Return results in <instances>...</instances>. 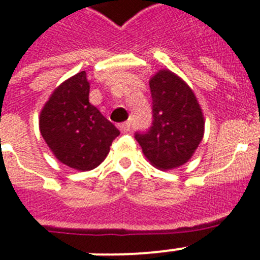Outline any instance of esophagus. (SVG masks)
<instances>
[{"mask_svg": "<svg viewBox=\"0 0 260 260\" xmlns=\"http://www.w3.org/2000/svg\"><path fill=\"white\" fill-rule=\"evenodd\" d=\"M117 126H119V129L121 131V132L125 134V132H128V131L131 129V123L129 121H124V123H120Z\"/></svg>", "mask_w": 260, "mask_h": 260, "instance_id": "34e87169", "label": "esophagus"}]
</instances>
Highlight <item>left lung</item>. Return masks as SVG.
<instances>
[{
    "mask_svg": "<svg viewBox=\"0 0 260 260\" xmlns=\"http://www.w3.org/2000/svg\"><path fill=\"white\" fill-rule=\"evenodd\" d=\"M153 121L148 132H136L143 153L161 171L187 163L204 135V117L193 90L184 80L161 69L149 80Z\"/></svg>",
    "mask_w": 260,
    "mask_h": 260,
    "instance_id": "obj_1",
    "label": "left lung"
}]
</instances>
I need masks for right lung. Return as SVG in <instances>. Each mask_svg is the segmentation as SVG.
Returning a JSON list of instances; mask_svg holds the SVG:
<instances>
[{"mask_svg": "<svg viewBox=\"0 0 260 260\" xmlns=\"http://www.w3.org/2000/svg\"><path fill=\"white\" fill-rule=\"evenodd\" d=\"M40 132L57 160L77 171L100 166L120 132L89 103L85 71L65 80L40 113Z\"/></svg>", "mask_w": 260, "mask_h": 260, "instance_id": "1", "label": "right lung"}]
</instances>
